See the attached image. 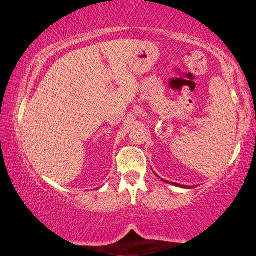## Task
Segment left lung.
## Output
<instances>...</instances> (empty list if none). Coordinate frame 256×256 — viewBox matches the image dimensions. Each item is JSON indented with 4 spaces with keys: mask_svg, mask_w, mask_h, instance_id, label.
<instances>
[{
    "mask_svg": "<svg viewBox=\"0 0 256 256\" xmlns=\"http://www.w3.org/2000/svg\"><path fill=\"white\" fill-rule=\"evenodd\" d=\"M155 176H158V174H155ZM158 178H160V176H158ZM160 180H163V178H160ZM163 181H165V180H163ZM168 183H171V182H168ZM171 184L178 186V188H183V189H191V188H194V186H181V184H178V183H171Z\"/></svg>",
    "mask_w": 256,
    "mask_h": 256,
    "instance_id": "1",
    "label": "left lung"
}]
</instances>
